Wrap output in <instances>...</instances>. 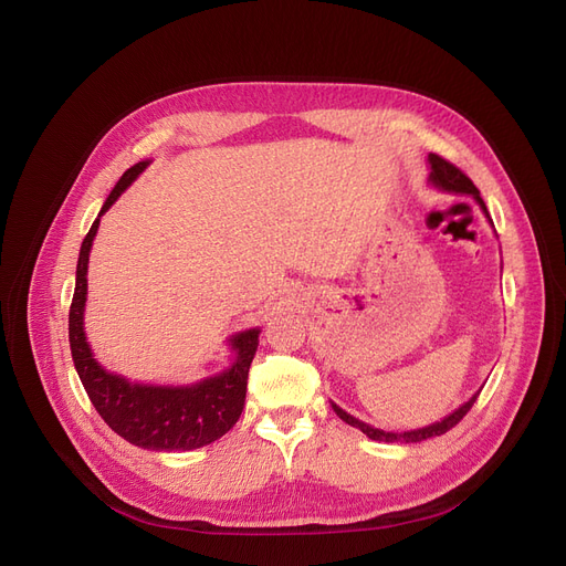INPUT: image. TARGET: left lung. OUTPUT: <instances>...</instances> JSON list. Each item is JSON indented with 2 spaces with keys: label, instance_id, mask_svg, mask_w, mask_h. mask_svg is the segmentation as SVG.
<instances>
[{
  "label": "left lung",
  "instance_id": "1",
  "mask_svg": "<svg viewBox=\"0 0 566 566\" xmlns=\"http://www.w3.org/2000/svg\"><path fill=\"white\" fill-rule=\"evenodd\" d=\"M428 161H430V178H428L430 185H434V187H439V189H444V191H455V193H470V196H474L476 203L481 206V210H483L485 217L490 219L488 208H485V203H483V199H481L479 189L474 187V182H472L470 178H467V176L462 174V170H460L458 166H453L451 161H447L444 157H439V155H428ZM490 224H493V219H490ZM479 392H481V390H479ZM479 392H474V396H472L470 400H467L464 405H460L453 413H449L444 421H437V423H432V426H426V428H419V430H409V432H386V430L373 428V426H367V423L354 419L352 413L339 409L337 405H333V409H335V413L339 416V419H342L344 423H349V426L358 428L363 434H367L370 439L388 441V444H392V441H400V444H416V441H423V439H430V437H439V434L449 432L453 426H458V423L462 421V416H464L467 411H470L472 405L476 402Z\"/></svg>",
  "mask_w": 566,
  "mask_h": 566
}]
</instances>
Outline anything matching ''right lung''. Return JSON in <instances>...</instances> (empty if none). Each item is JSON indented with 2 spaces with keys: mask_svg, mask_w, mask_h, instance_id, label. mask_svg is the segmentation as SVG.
<instances>
[{
  "mask_svg": "<svg viewBox=\"0 0 566 566\" xmlns=\"http://www.w3.org/2000/svg\"><path fill=\"white\" fill-rule=\"evenodd\" d=\"M150 161L132 166L108 193L99 217L117 201ZM99 217L94 219L90 233L81 244L76 268V291L69 310V347L73 365L87 390V396L102 419L125 437L129 444L150 451H191L212 444L227 434L240 419L248 392V375L259 347V328L242 331L231 337L235 360L229 370L208 377L191 386H150L132 384L125 377L113 375L96 363L85 339L83 312L87 301V261L92 240L99 229Z\"/></svg>",
  "mask_w": 566,
  "mask_h": 566,
  "instance_id": "1",
  "label": "right lung"
}]
</instances>
